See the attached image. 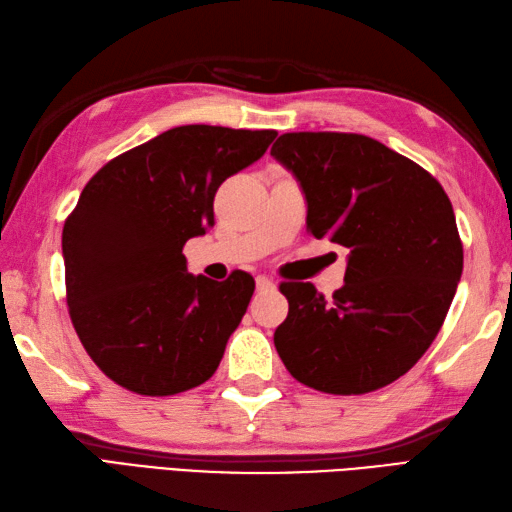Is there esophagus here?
<instances>
[{
    "label": "esophagus",
    "mask_w": 512,
    "mask_h": 512,
    "mask_svg": "<svg viewBox=\"0 0 512 512\" xmlns=\"http://www.w3.org/2000/svg\"><path fill=\"white\" fill-rule=\"evenodd\" d=\"M255 284H257V290H273L275 288V281L266 275H257Z\"/></svg>",
    "instance_id": "1"
}]
</instances>
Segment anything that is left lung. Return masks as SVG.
Returning <instances> with one entry per match:
<instances>
[{"mask_svg":"<svg viewBox=\"0 0 512 512\" xmlns=\"http://www.w3.org/2000/svg\"><path fill=\"white\" fill-rule=\"evenodd\" d=\"M270 154L306 193L308 233L350 248L332 301L303 281L279 286L288 299L275 330L281 361L325 394L394 383L438 336L462 277L449 195L429 171L363 134H281Z\"/></svg>","mask_w":512,"mask_h":512,"instance_id":"1","label":"left lung"}]
</instances>
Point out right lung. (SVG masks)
<instances>
[{
  "instance_id": "1",
  "label": "right lung",
  "mask_w": 512,
  "mask_h": 512,
  "mask_svg": "<svg viewBox=\"0 0 512 512\" xmlns=\"http://www.w3.org/2000/svg\"><path fill=\"white\" fill-rule=\"evenodd\" d=\"M275 129L182 125L112 158L63 224L65 301L101 372L140 396L209 380L255 279L187 273L182 248L215 224L220 184L266 154Z\"/></svg>"
}]
</instances>
